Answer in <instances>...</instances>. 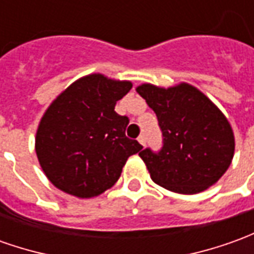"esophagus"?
I'll use <instances>...</instances> for the list:
<instances>
[{
  "mask_svg": "<svg viewBox=\"0 0 254 254\" xmlns=\"http://www.w3.org/2000/svg\"><path fill=\"white\" fill-rule=\"evenodd\" d=\"M137 141H139V143H140L141 146H144V144H146V137H144V136H143V134H140V136H139V137H137Z\"/></svg>",
  "mask_w": 254,
  "mask_h": 254,
  "instance_id": "34e87169",
  "label": "esophagus"
}]
</instances>
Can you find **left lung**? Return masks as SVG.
<instances>
[{"label": "left lung", "instance_id": "8db88e82", "mask_svg": "<svg viewBox=\"0 0 254 254\" xmlns=\"http://www.w3.org/2000/svg\"><path fill=\"white\" fill-rule=\"evenodd\" d=\"M136 91L156 113L164 146L158 154L139 153L157 185L179 194H196L217 184L235 153L228 118L192 84H139Z\"/></svg>", "mask_w": 254, "mask_h": 254}]
</instances>
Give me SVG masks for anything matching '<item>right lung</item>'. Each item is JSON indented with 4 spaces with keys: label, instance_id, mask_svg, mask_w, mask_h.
Segmentation results:
<instances>
[{
    "label": "right lung",
    "instance_id": "add662e5",
    "mask_svg": "<svg viewBox=\"0 0 254 254\" xmlns=\"http://www.w3.org/2000/svg\"><path fill=\"white\" fill-rule=\"evenodd\" d=\"M130 80L103 73L79 77L43 114L34 139L41 170L62 192L79 199L115 185L127 160L143 147L125 136L129 120L115 113Z\"/></svg>",
    "mask_w": 254,
    "mask_h": 254
}]
</instances>
